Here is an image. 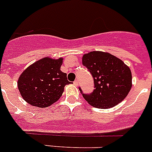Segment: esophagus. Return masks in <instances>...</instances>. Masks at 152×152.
<instances>
[{
  "instance_id": "esophagus-1",
  "label": "esophagus",
  "mask_w": 152,
  "mask_h": 152,
  "mask_svg": "<svg viewBox=\"0 0 152 152\" xmlns=\"http://www.w3.org/2000/svg\"><path fill=\"white\" fill-rule=\"evenodd\" d=\"M74 85H75V86H77V85H78V81H77V80H75V81H74Z\"/></svg>"
}]
</instances>
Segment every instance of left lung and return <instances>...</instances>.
<instances>
[{"mask_svg": "<svg viewBox=\"0 0 152 152\" xmlns=\"http://www.w3.org/2000/svg\"><path fill=\"white\" fill-rule=\"evenodd\" d=\"M83 65L94 78V91L83 97L91 105L107 109L126 98L132 86V71L122 61L103 51H91L82 57Z\"/></svg>", "mask_w": 152, "mask_h": 152, "instance_id": "obj_1", "label": "left lung"}]
</instances>
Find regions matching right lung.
<instances>
[{"label":"right lung","mask_w":152,"mask_h":152,"mask_svg":"<svg viewBox=\"0 0 152 152\" xmlns=\"http://www.w3.org/2000/svg\"><path fill=\"white\" fill-rule=\"evenodd\" d=\"M63 58L45 57L31 64L18 81V90L26 102L34 107H46L61 97L69 85L67 74L61 71Z\"/></svg>","instance_id":"1"}]
</instances>
